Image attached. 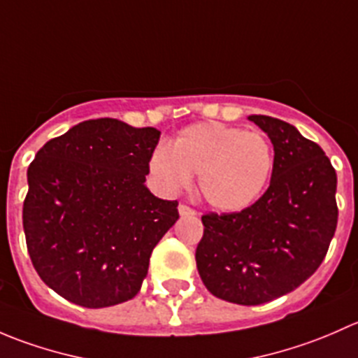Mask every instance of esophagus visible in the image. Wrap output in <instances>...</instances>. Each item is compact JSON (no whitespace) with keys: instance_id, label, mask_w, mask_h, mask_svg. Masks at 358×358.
Wrapping results in <instances>:
<instances>
[{"instance_id":"esophagus-1","label":"esophagus","mask_w":358,"mask_h":358,"mask_svg":"<svg viewBox=\"0 0 358 358\" xmlns=\"http://www.w3.org/2000/svg\"><path fill=\"white\" fill-rule=\"evenodd\" d=\"M178 211H180V215H182V216L196 215V211H194V209L190 208V206H187V204H180L178 206Z\"/></svg>"}]
</instances>
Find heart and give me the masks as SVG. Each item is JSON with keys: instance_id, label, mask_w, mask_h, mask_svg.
Returning a JSON list of instances; mask_svg holds the SVG:
<instances>
[{"instance_id": "1", "label": "heart", "mask_w": 358, "mask_h": 358, "mask_svg": "<svg viewBox=\"0 0 358 358\" xmlns=\"http://www.w3.org/2000/svg\"><path fill=\"white\" fill-rule=\"evenodd\" d=\"M164 192L185 190L197 176L201 197L218 211H241L262 196L273 168V150L259 131L206 121L182 129L169 149L149 162Z\"/></svg>"}]
</instances>
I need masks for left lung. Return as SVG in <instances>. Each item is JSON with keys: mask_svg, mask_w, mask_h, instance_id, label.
<instances>
[{"mask_svg": "<svg viewBox=\"0 0 358 358\" xmlns=\"http://www.w3.org/2000/svg\"><path fill=\"white\" fill-rule=\"evenodd\" d=\"M248 119L273 145L270 187L243 211L202 215L196 263L213 296L249 306L294 291L319 268L338 225V178L326 152L289 122Z\"/></svg>", "mask_w": 358, "mask_h": 358, "instance_id": "1", "label": "left lung"}]
</instances>
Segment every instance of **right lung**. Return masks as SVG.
Here are the masks:
<instances>
[{"label":"right lung","instance_id":"1","mask_svg":"<svg viewBox=\"0 0 358 358\" xmlns=\"http://www.w3.org/2000/svg\"><path fill=\"white\" fill-rule=\"evenodd\" d=\"M161 131L90 119L46 142L27 169L25 243L43 282L103 308L135 298L178 202L145 187Z\"/></svg>","mask_w":358,"mask_h":358}]
</instances>
